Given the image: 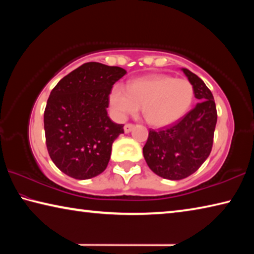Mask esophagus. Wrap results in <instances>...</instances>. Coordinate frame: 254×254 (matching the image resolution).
I'll list each match as a JSON object with an SVG mask.
<instances>
[{
    "mask_svg": "<svg viewBox=\"0 0 254 254\" xmlns=\"http://www.w3.org/2000/svg\"><path fill=\"white\" fill-rule=\"evenodd\" d=\"M133 127H134V126H133V124L127 123V124H126V126H124V132H126V133L131 132L133 130Z\"/></svg>",
    "mask_w": 254,
    "mask_h": 254,
    "instance_id": "34e87169",
    "label": "esophagus"
}]
</instances>
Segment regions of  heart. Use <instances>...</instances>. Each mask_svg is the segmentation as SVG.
Returning a JSON list of instances; mask_svg holds the SVG:
<instances>
[{
	"instance_id": "1",
	"label": "heart",
	"mask_w": 254,
	"mask_h": 254,
	"mask_svg": "<svg viewBox=\"0 0 254 254\" xmlns=\"http://www.w3.org/2000/svg\"><path fill=\"white\" fill-rule=\"evenodd\" d=\"M194 97V86L188 79L154 74L132 80L127 87L115 85L109 102L112 112L120 119L136 113L141 106L147 123L163 127L185 117Z\"/></svg>"
}]
</instances>
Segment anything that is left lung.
Wrapping results in <instances>:
<instances>
[{"mask_svg":"<svg viewBox=\"0 0 254 254\" xmlns=\"http://www.w3.org/2000/svg\"><path fill=\"white\" fill-rule=\"evenodd\" d=\"M194 86L199 101L175 126L149 131L143 156L149 168L160 177L180 180L188 177L203 165L213 147L217 112L212 92L194 72L182 68Z\"/></svg>","mask_w":254,"mask_h":254,"instance_id":"obj_1","label":"left lung"}]
</instances>
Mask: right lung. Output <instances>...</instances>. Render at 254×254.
Segmentation results:
<instances>
[{
    "instance_id": "1",
    "label": "right lung",
    "mask_w": 254,
    "mask_h": 254,
    "mask_svg": "<svg viewBox=\"0 0 254 254\" xmlns=\"http://www.w3.org/2000/svg\"><path fill=\"white\" fill-rule=\"evenodd\" d=\"M126 74L121 67L86 63L51 91L44 114L47 149L69 177L89 179L106 169L112 144L124 133L123 124L107 115L109 96Z\"/></svg>"
}]
</instances>
